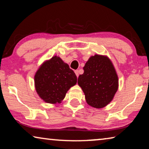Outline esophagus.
<instances>
[{
	"instance_id": "esophagus-1",
	"label": "esophagus",
	"mask_w": 149,
	"mask_h": 149,
	"mask_svg": "<svg viewBox=\"0 0 149 149\" xmlns=\"http://www.w3.org/2000/svg\"><path fill=\"white\" fill-rule=\"evenodd\" d=\"M75 75H76L77 77L79 76V70H75Z\"/></svg>"
}]
</instances>
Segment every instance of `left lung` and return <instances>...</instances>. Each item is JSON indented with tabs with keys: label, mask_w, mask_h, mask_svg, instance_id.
<instances>
[{
	"label": "left lung",
	"mask_w": 149,
	"mask_h": 149,
	"mask_svg": "<svg viewBox=\"0 0 149 149\" xmlns=\"http://www.w3.org/2000/svg\"><path fill=\"white\" fill-rule=\"evenodd\" d=\"M84 73L78 77L87 104L101 108L111 102L118 87V78L108 57L96 54L84 67Z\"/></svg>",
	"instance_id": "8db88e82"
}]
</instances>
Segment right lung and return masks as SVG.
I'll return each instance as SVG.
<instances>
[{"label": "right lung", "mask_w": 149, "mask_h": 149, "mask_svg": "<svg viewBox=\"0 0 149 149\" xmlns=\"http://www.w3.org/2000/svg\"><path fill=\"white\" fill-rule=\"evenodd\" d=\"M76 83L74 71L56 56L45 62L35 75L37 93L45 102L51 104L61 102L70 88Z\"/></svg>", "instance_id": "add662e5"}]
</instances>
